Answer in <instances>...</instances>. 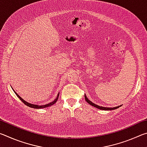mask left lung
I'll list each match as a JSON object with an SVG mask.
<instances>
[{
	"label": "left lung",
	"instance_id": "1",
	"mask_svg": "<svg viewBox=\"0 0 147 147\" xmlns=\"http://www.w3.org/2000/svg\"><path fill=\"white\" fill-rule=\"evenodd\" d=\"M84 96H85V99H86V100L87 102L89 103V104H90V105L93 106L94 107H95V108H98L99 109H102V110H113V109H117L118 108H119V107L122 106V105H121V106H116V107H114V108H107V107L100 106H98V105H96V104H94L93 102H92L91 100H89V99L87 98V96H86V94H85V95H84Z\"/></svg>",
	"mask_w": 147,
	"mask_h": 147
}]
</instances>
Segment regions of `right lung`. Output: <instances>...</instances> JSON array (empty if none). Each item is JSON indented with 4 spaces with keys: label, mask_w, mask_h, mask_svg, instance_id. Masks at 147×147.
Masks as SVG:
<instances>
[{
    "label": "right lung",
    "mask_w": 147,
    "mask_h": 147,
    "mask_svg": "<svg viewBox=\"0 0 147 147\" xmlns=\"http://www.w3.org/2000/svg\"><path fill=\"white\" fill-rule=\"evenodd\" d=\"M13 91H14V93H16V95L17 96V97H18L20 100H21L22 102H23L25 104V105H26L27 106H28V107H30V108H35V109H41V108H47V107H49V106H53V104H55L56 102V101L58 100V97H59V93H58V95H57V96H56V98L54 99V100L53 101V102H51V103H49V104H45V105H37V104H31V103H29V102H26V101H25L24 100V99H23L22 98L21 96H20L18 94H17L16 91H15L14 90H13Z\"/></svg>",
    "instance_id": "obj_1"
}]
</instances>
